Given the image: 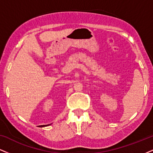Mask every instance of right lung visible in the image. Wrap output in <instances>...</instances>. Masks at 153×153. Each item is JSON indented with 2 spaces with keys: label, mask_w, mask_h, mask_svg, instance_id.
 Segmentation results:
<instances>
[{
  "label": "right lung",
  "mask_w": 153,
  "mask_h": 153,
  "mask_svg": "<svg viewBox=\"0 0 153 153\" xmlns=\"http://www.w3.org/2000/svg\"><path fill=\"white\" fill-rule=\"evenodd\" d=\"M50 125H51V124H49V125H42V126H38V127H45V126H50Z\"/></svg>",
  "instance_id": "add662e5"
}]
</instances>
